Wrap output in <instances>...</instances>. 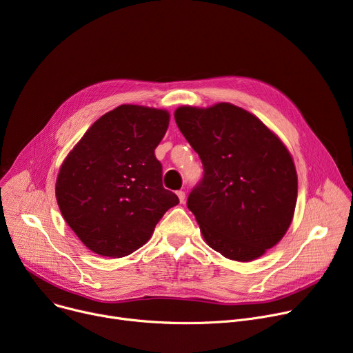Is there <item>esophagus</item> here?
I'll return each mask as SVG.
<instances>
[{"mask_svg": "<svg viewBox=\"0 0 353 353\" xmlns=\"http://www.w3.org/2000/svg\"><path fill=\"white\" fill-rule=\"evenodd\" d=\"M176 195H178V198H179V202L183 203V201H185V192H183V191H178Z\"/></svg>", "mask_w": 353, "mask_h": 353, "instance_id": "obj_1", "label": "esophagus"}]
</instances>
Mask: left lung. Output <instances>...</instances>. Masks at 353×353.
I'll list each match as a JSON object with an SVG mask.
<instances>
[{
    "instance_id": "obj_1",
    "label": "left lung",
    "mask_w": 353,
    "mask_h": 353,
    "mask_svg": "<svg viewBox=\"0 0 353 353\" xmlns=\"http://www.w3.org/2000/svg\"><path fill=\"white\" fill-rule=\"evenodd\" d=\"M175 121L203 165L186 206L206 243L230 260L263 256L292 221L298 183L288 150L257 117L229 103L179 107Z\"/></svg>"
}]
</instances>
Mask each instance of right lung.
Listing matches in <instances>:
<instances>
[{
  "label": "right lung",
  "mask_w": 353,
  "mask_h": 353,
  "mask_svg": "<svg viewBox=\"0 0 353 353\" xmlns=\"http://www.w3.org/2000/svg\"><path fill=\"white\" fill-rule=\"evenodd\" d=\"M168 124L165 110L123 104L101 116L63 161L57 201L66 223L92 252L131 254L179 203L162 186V165L154 154Z\"/></svg>",
  "instance_id": "1"
}]
</instances>
